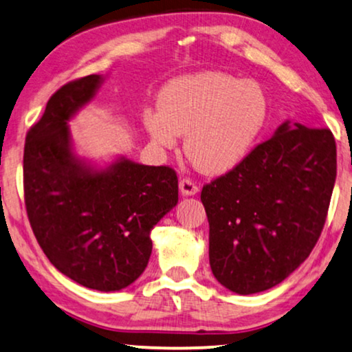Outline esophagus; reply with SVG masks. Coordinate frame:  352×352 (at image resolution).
<instances>
[{
	"instance_id": "1",
	"label": "esophagus",
	"mask_w": 352,
	"mask_h": 352,
	"mask_svg": "<svg viewBox=\"0 0 352 352\" xmlns=\"http://www.w3.org/2000/svg\"><path fill=\"white\" fill-rule=\"evenodd\" d=\"M178 186H180V192L183 196H195L197 195V191H199V188L195 182H191L190 178H182L180 183H178Z\"/></svg>"
}]
</instances>
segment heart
Masks as SVG:
<instances>
[{"label":"heart","instance_id":"heart-1","mask_svg":"<svg viewBox=\"0 0 352 352\" xmlns=\"http://www.w3.org/2000/svg\"><path fill=\"white\" fill-rule=\"evenodd\" d=\"M268 98L256 82L223 72L172 79L157 108L143 113L151 142L169 150L185 133L183 150L206 174H225L249 156L268 120Z\"/></svg>","mask_w":352,"mask_h":352}]
</instances>
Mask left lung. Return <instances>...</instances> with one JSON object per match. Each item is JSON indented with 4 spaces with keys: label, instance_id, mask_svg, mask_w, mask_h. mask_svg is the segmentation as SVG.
<instances>
[{
    "label": "left lung",
    "instance_id": "obj_1",
    "mask_svg": "<svg viewBox=\"0 0 352 352\" xmlns=\"http://www.w3.org/2000/svg\"><path fill=\"white\" fill-rule=\"evenodd\" d=\"M335 178L329 129L287 120L239 166L202 188L215 279L239 295L287 279L319 239Z\"/></svg>",
    "mask_w": 352,
    "mask_h": 352
}]
</instances>
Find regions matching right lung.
Segmentation results:
<instances>
[{
	"instance_id": "obj_1",
	"label": "right lung",
	"mask_w": 352,
	"mask_h": 352,
	"mask_svg": "<svg viewBox=\"0 0 352 352\" xmlns=\"http://www.w3.org/2000/svg\"><path fill=\"white\" fill-rule=\"evenodd\" d=\"M105 81L89 75L58 89L30 129L23 186L32 230L49 261L87 289L118 292L150 260L151 230L178 202L170 167L118 156L105 164L79 156L68 126Z\"/></svg>"
}]
</instances>
